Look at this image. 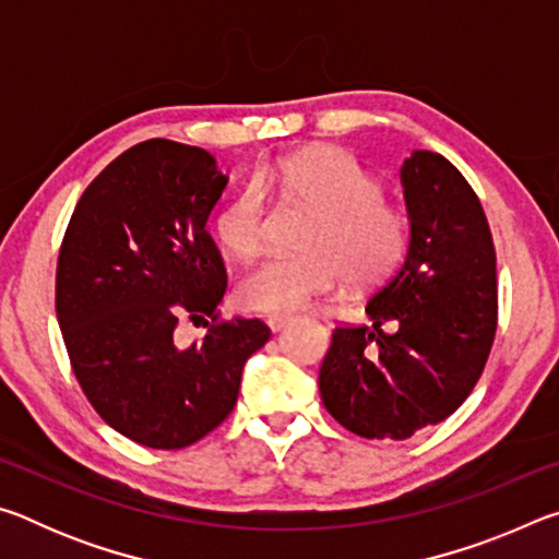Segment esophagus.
Segmentation results:
<instances>
[{"label":"esophagus","mask_w":559,"mask_h":559,"mask_svg":"<svg viewBox=\"0 0 559 559\" xmlns=\"http://www.w3.org/2000/svg\"><path fill=\"white\" fill-rule=\"evenodd\" d=\"M290 323H293V316H269L266 318V325L273 330V333H278V330H283Z\"/></svg>","instance_id":"esophagus-1"}]
</instances>
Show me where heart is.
<instances>
[{
	"mask_svg": "<svg viewBox=\"0 0 559 559\" xmlns=\"http://www.w3.org/2000/svg\"><path fill=\"white\" fill-rule=\"evenodd\" d=\"M263 192L316 212L298 259L269 257L241 278L243 306L259 313H293L333 290L343 276L367 286L396 269L406 251V222L382 200V185L340 147H316L261 167L216 219V236L236 259H249L263 239Z\"/></svg>",
	"mask_w": 559,
	"mask_h": 559,
	"instance_id": "obj_1",
	"label": "heart"
}]
</instances>
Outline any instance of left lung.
Instances as JSON below:
<instances>
[{
  "label": "left lung",
  "mask_w": 559,
  "mask_h": 559,
  "mask_svg": "<svg viewBox=\"0 0 559 559\" xmlns=\"http://www.w3.org/2000/svg\"><path fill=\"white\" fill-rule=\"evenodd\" d=\"M400 179L404 263L367 302L372 325L335 328L318 377L325 409L365 439L402 441L451 416L496 335V249L476 192L429 150H414ZM386 322L394 334L381 330Z\"/></svg>",
  "instance_id": "1"
}]
</instances>
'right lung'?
<instances>
[{"mask_svg": "<svg viewBox=\"0 0 559 559\" xmlns=\"http://www.w3.org/2000/svg\"><path fill=\"white\" fill-rule=\"evenodd\" d=\"M229 177L202 147L145 140L93 179L56 266V318L103 421L147 449H185L231 414L246 359L269 343L259 318L216 323L224 261L206 219ZM215 320L185 348L182 319Z\"/></svg>", "mask_w": 559, "mask_h": 559, "instance_id": "obj_1", "label": "right lung"}]
</instances>
